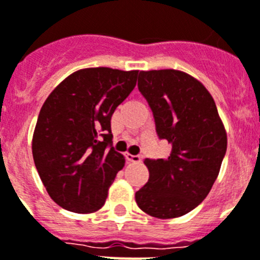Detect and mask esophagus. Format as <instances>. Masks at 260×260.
<instances>
[{"label":"esophagus","instance_id":"esophagus-1","mask_svg":"<svg viewBox=\"0 0 260 260\" xmlns=\"http://www.w3.org/2000/svg\"><path fill=\"white\" fill-rule=\"evenodd\" d=\"M125 158L131 162H140L141 161V156L140 154H131V153H125Z\"/></svg>","mask_w":260,"mask_h":260}]
</instances>
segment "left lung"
Masks as SVG:
<instances>
[{"mask_svg": "<svg viewBox=\"0 0 260 260\" xmlns=\"http://www.w3.org/2000/svg\"><path fill=\"white\" fill-rule=\"evenodd\" d=\"M139 91L153 112L157 136L172 144L168 158H145L149 180L136 191L139 208L168 219L187 214L210 191L228 136L202 83L177 70L140 71Z\"/></svg>", "mask_w": 260, "mask_h": 260, "instance_id": "obj_1", "label": "left lung"}]
</instances>
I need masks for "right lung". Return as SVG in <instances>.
<instances>
[{"label":"right lung","instance_id":"1","mask_svg":"<svg viewBox=\"0 0 260 260\" xmlns=\"http://www.w3.org/2000/svg\"><path fill=\"white\" fill-rule=\"evenodd\" d=\"M139 71L108 67L67 76L43 103L32 135V157L52 201L74 213H92L124 167L112 147L111 117L136 86Z\"/></svg>","mask_w":260,"mask_h":260}]
</instances>
